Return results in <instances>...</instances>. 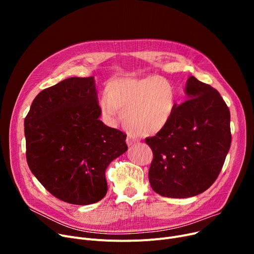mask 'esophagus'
I'll return each instance as SVG.
<instances>
[{
    "mask_svg": "<svg viewBox=\"0 0 254 254\" xmlns=\"http://www.w3.org/2000/svg\"><path fill=\"white\" fill-rule=\"evenodd\" d=\"M138 142H139V140L135 137H132V136H127V144L128 147H131V146H134Z\"/></svg>",
    "mask_w": 254,
    "mask_h": 254,
    "instance_id": "obj_1",
    "label": "esophagus"
}]
</instances>
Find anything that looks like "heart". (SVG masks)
<instances>
[{"instance_id":"obj_1","label":"heart","mask_w":254,"mask_h":254,"mask_svg":"<svg viewBox=\"0 0 254 254\" xmlns=\"http://www.w3.org/2000/svg\"><path fill=\"white\" fill-rule=\"evenodd\" d=\"M174 86L163 77H125L112 80L100 100L103 115L113 119L123 112L124 124L144 136H154L163 130L176 106Z\"/></svg>"}]
</instances>
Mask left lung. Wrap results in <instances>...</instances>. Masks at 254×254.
Masks as SVG:
<instances>
[{
  "label": "left lung",
  "mask_w": 254,
  "mask_h": 254,
  "mask_svg": "<svg viewBox=\"0 0 254 254\" xmlns=\"http://www.w3.org/2000/svg\"><path fill=\"white\" fill-rule=\"evenodd\" d=\"M189 97L175 106L167 127L146 138L153 153L148 178L152 190L163 196L197 195L215 182L231 142V114L219 92L190 76Z\"/></svg>",
  "instance_id": "left-lung-1"
}]
</instances>
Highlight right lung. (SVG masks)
I'll return each mask as SVG.
<instances>
[{
  "label": "right lung",
  "mask_w": 254,
  "mask_h": 254,
  "mask_svg": "<svg viewBox=\"0 0 254 254\" xmlns=\"http://www.w3.org/2000/svg\"><path fill=\"white\" fill-rule=\"evenodd\" d=\"M101 113L93 77H71L39 92L24 118L29 168L63 202L101 201L107 167L127 150V135L105 126Z\"/></svg>",
  "instance_id": "add662e5"
}]
</instances>
